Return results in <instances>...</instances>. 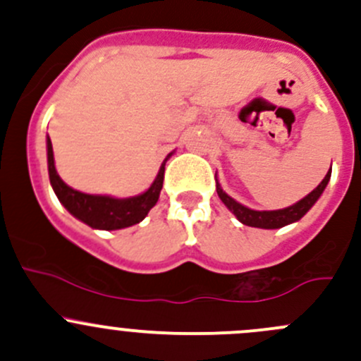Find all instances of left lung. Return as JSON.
I'll use <instances>...</instances> for the list:
<instances>
[{"instance_id":"left-lung-1","label":"left lung","mask_w":361,"mask_h":361,"mask_svg":"<svg viewBox=\"0 0 361 361\" xmlns=\"http://www.w3.org/2000/svg\"><path fill=\"white\" fill-rule=\"evenodd\" d=\"M330 176H332V167L330 171L326 173V176L323 178L322 183L311 192V194L305 195L304 199H300L298 202H295L293 206L288 207H283V209H276V211H255L250 209V207L243 206L239 204L235 199H232L231 195H227L224 192V188L220 187V183H216V192H218V197L221 199V202L235 214L241 224L248 225V227H257V228H281L285 225L293 224V221H298L312 206L314 202L318 201L319 195L323 194V190L326 188L329 185Z\"/></svg>"}]
</instances>
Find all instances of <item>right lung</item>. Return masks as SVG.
Listing matches in <instances>:
<instances>
[{"mask_svg": "<svg viewBox=\"0 0 361 361\" xmlns=\"http://www.w3.org/2000/svg\"><path fill=\"white\" fill-rule=\"evenodd\" d=\"M173 154H169L160 166L157 178L150 185L147 192L134 197L116 199L110 195H92L83 194V192L75 190L69 185L61 180V176L56 171L54 164V150L52 141L47 137V160H49V178L54 192L61 204L80 221L87 224L92 228L99 231H118V228L130 227L143 220L148 214V211L155 206L159 201L160 190L164 183V171H166L167 159Z\"/></svg>", "mask_w": 361, "mask_h": 361, "instance_id": "add662e5", "label": "right lung"}]
</instances>
